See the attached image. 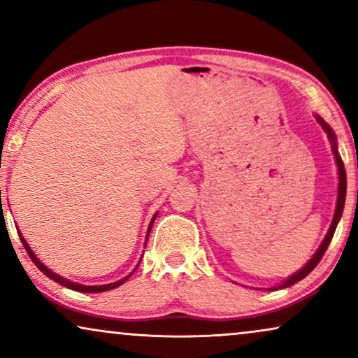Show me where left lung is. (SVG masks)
<instances>
[{
	"mask_svg": "<svg viewBox=\"0 0 358 358\" xmlns=\"http://www.w3.org/2000/svg\"><path fill=\"white\" fill-rule=\"evenodd\" d=\"M316 120H317V124H320V125L322 127V130L326 131V134H327V138H329V141H331L332 153H334L336 164H337V174H339V187H337V203H336V212H334V217H332V223H331L329 229H327V233H326L324 239H322V243L320 244V248H317V251H316L315 254H313V257L310 259V261H308V262L305 264V266H303V267L300 268V271L295 272V273H293V275H290V277H287L285 280L278 283V285H275V287H271V288H266V290H268V292L277 290V288H287V287H292L293 283H296V282L303 280V278H305V277L308 275V273H310V272L313 271V268H315V267L317 266V262H320V261H321V257L324 256V252H326L327 246H329V243H331L332 236H334V231H336V228H337V223H339V220H341V217H342V212H344L345 194H347V176H345L344 163H342V158H341L339 151H337V138H336V134H334V130H332L331 127L326 124V122H324V119H322V117L316 115Z\"/></svg>",
	"mask_w": 358,
	"mask_h": 358,
	"instance_id": "left-lung-1",
	"label": "left lung"
}]
</instances>
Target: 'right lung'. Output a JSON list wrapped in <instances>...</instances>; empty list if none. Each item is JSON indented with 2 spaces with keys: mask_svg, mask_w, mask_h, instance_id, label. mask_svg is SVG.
Returning <instances> with one entry per match:
<instances>
[{
  "mask_svg": "<svg viewBox=\"0 0 358 358\" xmlns=\"http://www.w3.org/2000/svg\"><path fill=\"white\" fill-rule=\"evenodd\" d=\"M1 212H3V203H1ZM156 215H158V213H155V215H153V218H151V222H150L148 231H146L145 246H146V241H148V236H150L151 227H153V223H155V220H156ZM17 233H19V236H21V241H22V244H24V248H26V251H27V254H29V257L32 259V262L36 264L38 271L43 272V275H47L48 278H52L53 282L60 283V285L66 287V288H71V290H76V292H85V293H101V292L112 290V288H117V287H119V285H122V283H124V282L129 280V278L131 277V273H134V272L136 271V267L140 266V262H141V257H143V256L140 257V261H138V264H136V267L134 268V271H131V272L129 273V275L122 278V280H117V282H112V283H106V285H83V283H76V282H71V280H68V278H63L62 275H58V273H55V272H53V271H50V268H48L47 266H43V264L41 262V259H38V257L36 256V254H34V251H32V249H31V246H29L26 239L22 238L21 231H17Z\"/></svg>",
  "mask_w": 358,
  "mask_h": 358,
  "instance_id": "add662e5",
  "label": "right lung"
}]
</instances>
